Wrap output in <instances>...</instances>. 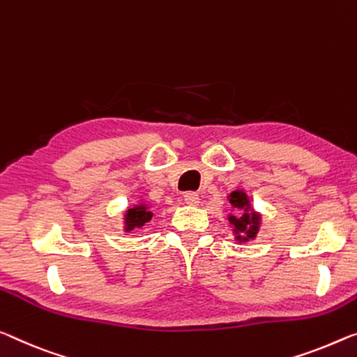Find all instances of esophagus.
Returning <instances> with one entry per match:
<instances>
[{
    "label": "esophagus",
    "instance_id": "1",
    "mask_svg": "<svg viewBox=\"0 0 357 357\" xmlns=\"http://www.w3.org/2000/svg\"><path fill=\"white\" fill-rule=\"evenodd\" d=\"M183 199H185V202L188 206H197V204H199V196H197L196 193H186L183 196Z\"/></svg>",
    "mask_w": 357,
    "mask_h": 357
}]
</instances>
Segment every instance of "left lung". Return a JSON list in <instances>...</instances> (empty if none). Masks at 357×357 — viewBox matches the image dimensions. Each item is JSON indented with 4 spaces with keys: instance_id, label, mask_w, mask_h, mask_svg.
<instances>
[{
    "instance_id": "left-lung-1",
    "label": "left lung",
    "mask_w": 357,
    "mask_h": 357,
    "mask_svg": "<svg viewBox=\"0 0 357 357\" xmlns=\"http://www.w3.org/2000/svg\"><path fill=\"white\" fill-rule=\"evenodd\" d=\"M228 201L233 209L239 212V215H234V213L228 215L229 225H233L234 239L239 243H248V241L255 239L260 229L261 215L252 209L248 193L244 190H234L228 195Z\"/></svg>"
}]
</instances>
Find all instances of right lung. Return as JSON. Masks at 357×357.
<instances>
[{"label":"right lung","mask_w":357,"mask_h":357,"mask_svg":"<svg viewBox=\"0 0 357 357\" xmlns=\"http://www.w3.org/2000/svg\"><path fill=\"white\" fill-rule=\"evenodd\" d=\"M151 217L153 212L150 209V206L145 204V202L134 204L124 213V231L130 233L135 228H142L145 223L151 220Z\"/></svg>","instance_id":"obj_1"}]
</instances>
